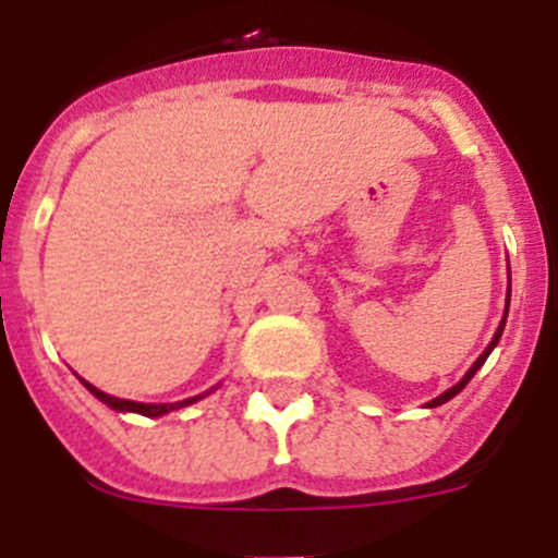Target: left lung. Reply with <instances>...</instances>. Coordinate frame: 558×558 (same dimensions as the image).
I'll return each mask as SVG.
<instances>
[{
	"label": "left lung",
	"instance_id": "left-lung-1",
	"mask_svg": "<svg viewBox=\"0 0 558 558\" xmlns=\"http://www.w3.org/2000/svg\"><path fill=\"white\" fill-rule=\"evenodd\" d=\"M507 311H510V291H507V307H505V318H501V324H499V329H496V335H494V340H490V343H488V349H485L483 351V354H480L477 356V362H474V365L472 367H469V371H466V376H463L461 378V381H458L456 384V387H450V389H447V392H441L439 395V398H434V400H430V409H434V405H441V403H447V400H450V398H456V395L458 392H461V389L463 387H466V384L469 381H472V376H474V373H477L480 371V367H483V362L485 360H488V354H490V351H494L496 349V343H499V338H501V332H505V324H507Z\"/></svg>",
	"mask_w": 558,
	"mask_h": 558
}]
</instances>
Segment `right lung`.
Masks as SVG:
<instances>
[{
    "label": "right lung",
    "instance_id": "obj_1",
    "mask_svg": "<svg viewBox=\"0 0 558 558\" xmlns=\"http://www.w3.org/2000/svg\"><path fill=\"white\" fill-rule=\"evenodd\" d=\"M81 381H84V378H81ZM84 387L89 389V392L95 395L97 400H102V403H106V405H111L113 411H133V414H144V416H160V414H169V411H174V409H182V405H191V403H196V400H202L204 395H209V392H204V395H196V398L180 400V403H135V400L113 398V395H106V392H100V389H97V387H92L89 381H84Z\"/></svg>",
    "mask_w": 558,
    "mask_h": 558
}]
</instances>
